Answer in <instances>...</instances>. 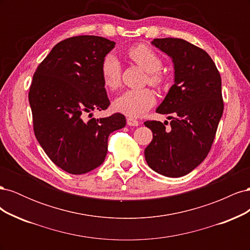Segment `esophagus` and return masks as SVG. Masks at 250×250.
<instances>
[{
    "mask_svg": "<svg viewBox=\"0 0 250 250\" xmlns=\"http://www.w3.org/2000/svg\"><path fill=\"white\" fill-rule=\"evenodd\" d=\"M140 122L137 120H134L132 118H127V125L128 126H139Z\"/></svg>",
    "mask_w": 250,
    "mask_h": 250,
    "instance_id": "esophagus-1",
    "label": "esophagus"
}]
</instances>
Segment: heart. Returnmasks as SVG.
Masks as SVG:
<instances>
[{
  "label": "heart",
  "instance_id": "heart-1",
  "mask_svg": "<svg viewBox=\"0 0 250 250\" xmlns=\"http://www.w3.org/2000/svg\"><path fill=\"white\" fill-rule=\"evenodd\" d=\"M129 58L140 65L147 74V81L154 86H161L165 82V76L160 72L163 65L161 57L146 44H137L127 51ZM101 78L104 86L116 89L121 82V63L118 57L108 53L102 59ZM155 95L152 89H127L113 101V108L129 118H140L153 106Z\"/></svg>",
  "mask_w": 250,
  "mask_h": 250
}]
</instances>
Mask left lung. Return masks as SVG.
Masks as SVG:
<instances>
[{
	"label": "left lung",
	"instance_id": "1",
	"mask_svg": "<svg viewBox=\"0 0 250 250\" xmlns=\"http://www.w3.org/2000/svg\"><path fill=\"white\" fill-rule=\"evenodd\" d=\"M151 43L171 57L174 84L156 108L172 115L170 127L146 121L153 139L145 158L153 171L167 177L187 175L209 152L223 113L221 77L208 53L181 39H155ZM167 122V121H166Z\"/></svg>",
	"mask_w": 250,
	"mask_h": 250
}]
</instances>
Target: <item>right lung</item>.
Listing matches in <instances>:
<instances>
[{"instance_id":"add662e5","label":"right lung","mask_w":250,"mask_h":250,"mask_svg":"<svg viewBox=\"0 0 250 250\" xmlns=\"http://www.w3.org/2000/svg\"><path fill=\"white\" fill-rule=\"evenodd\" d=\"M115 42L79 35L58 42L37 66L29 90L35 137L50 160L80 175L99 167L109 134L126 125L122 113L89 120L109 106L100 66Z\"/></svg>"}]
</instances>
